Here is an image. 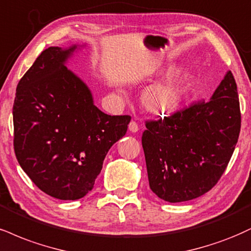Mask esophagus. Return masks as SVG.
Masks as SVG:
<instances>
[{"instance_id":"obj_1","label":"esophagus","mask_w":251,"mask_h":251,"mask_svg":"<svg viewBox=\"0 0 251 251\" xmlns=\"http://www.w3.org/2000/svg\"><path fill=\"white\" fill-rule=\"evenodd\" d=\"M128 129H129V132H132V133H135V132H138V129H139L138 124L135 122H131V123H129V125H128Z\"/></svg>"}]
</instances>
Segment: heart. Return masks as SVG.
I'll return each instance as SVG.
<instances>
[{
  "label": "heart",
  "mask_w": 251,
  "mask_h": 251,
  "mask_svg": "<svg viewBox=\"0 0 251 251\" xmlns=\"http://www.w3.org/2000/svg\"><path fill=\"white\" fill-rule=\"evenodd\" d=\"M175 71L174 66L162 70L164 75ZM195 76L191 71H179L167 79L147 87L141 97L144 107L155 116H168L176 112L182 106L193 91Z\"/></svg>",
  "instance_id": "obj_1"
}]
</instances>
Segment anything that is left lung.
Here are the masks:
<instances>
[{
  "label": "left lung",
  "mask_w": 251,
  "mask_h": 251,
  "mask_svg": "<svg viewBox=\"0 0 251 251\" xmlns=\"http://www.w3.org/2000/svg\"><path fill=\"white\" fill-rule=\"evenodd\" d=\"M240 129V101L230 71L210 100L147 122L141 143L152 192L175 203L210 191L227 168Z\"/></svg>",
  "instance_id": "left-lung-1"
}]
</instances>
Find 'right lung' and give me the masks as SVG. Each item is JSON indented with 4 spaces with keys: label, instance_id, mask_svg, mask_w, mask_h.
Returning <instances> with one entry per match:
<instances>
[{
    "label": "right lung",
    "instance_id": "right-lung-1",
    "mask_svg": "<svg viewBox=\"0 0 251 251\" xmlns=\"http://www.w3.org/2000/svg\"><path fill=\"white\" fill-rule=\"evenodd\" d=\"M85 45L45 49L21 78L14 101L17 161L42 192L59 200L91 191L108 150L131 122L101 112L89 86L66 68Z\"/></svg>",
    "mask_w": 251,
    "mask_h": 251
}]
</instances>
